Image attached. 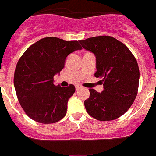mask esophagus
I'll return each mask as SVG.
<instances>
[{
    "mask_svg": "<svg viewBox=\"0 0 156 156\" xmlns=\"http://www.w3.org/2000/svg\"><path fill=\"white\" fill-rule=\"evenodd\" d=\"M80 88V86H79V85H76V90H79Z\"/></svg>",
    "mask_w": 156,
    "mask_h": 156,
    "instance_id": "esophagus-1",
    "label": "esophagus"
}]
</instances>
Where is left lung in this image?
<instances>
[{
    "mask_svg": "<svg viewBox=\"0 0 156 156\" xmlns=\"http://www.w3.org/2000/svg\"><path fill=\"white\" fill-rule=\"evenodd\" d=\"M96 57L95 77L101 78L104 90L90 89L84 101L87 113L100 121L114 120L127 111L137 97L139 72L137 60L127 47L114 37L98 36L80 41Z\"/></svg>",
    "mask_w": 156,
    "mask_h": 156,
    "instance_id": "left-lung-1",
    "label": "left lung"
}]
</instances>
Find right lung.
Masks as SVG:
<instances>
[{"instance_id":"1","label":"right lung","mask_w":156,"mask_h":156,"mask_svg":"<svg viewBox=\"0 0 156 156\" xmlns=\"http://www.w3.org/2000/svg\"><path fill=\"white\" fill-rule=\"evenodd\" d=\"M82 49L77 41L45 37L32 44L16 65L14 86L22 108L30 119L44 124L55 123L66 115L74 85L54 84V76L65 66L67 56Z\"/></svg>"}]
</instances>
